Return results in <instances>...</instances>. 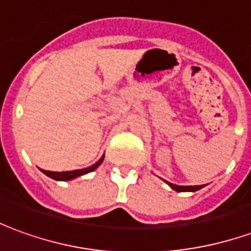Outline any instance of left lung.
Listing matches in <instances>:
<instances>
[{
    "instance_id": "left-lung-1",
    "label": "left lung",
    "mask_w": 251,
    "mask_h": 251,
    "mask_svg": "<svg viewBox=\"0 0 251 251\" xmlns=\"http://www.w3.org/2000/svg\"><path fill=\"white\" fill-rule=\"evenodd\" d=\"M168 183V181H167ZM171 185V188L175 189V191H177V192H195V191H198V189L203 188V185H176L172 184V183H168Z\"/></svg>"
}]
</instances>
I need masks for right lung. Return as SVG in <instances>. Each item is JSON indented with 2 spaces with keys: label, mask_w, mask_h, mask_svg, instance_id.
I'll list each match as a JSON object with an SVG mask.
<instances>
[{
  "label": "right lung",
  "mask_w": 251,
  "mask_h": 251,
  "mask_svg": "<svg viewBox=\"0 0 251 251\" xmlns=\"http://www.w3.org/2000/svg\"><path fill=\"white\" fill-rule=\"evenodd\" d=\"M103 161V156L102 158L99 160L98 163H95L94 165L91 167H88V168H84V169H76V171H68V172H52V171H46V169H41L47 176H50L51 179H55V180H62V181H66V180H72L77 177V176H82L84 174H88V172H93L94 169H97L102 164Z\"/></svg>",
  "instance_id": "add662e5"
}]
</instances>
